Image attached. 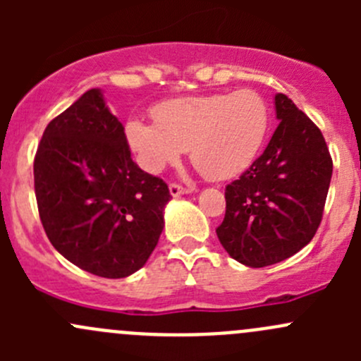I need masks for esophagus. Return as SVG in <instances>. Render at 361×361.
<instances>
[{
  "instance_id": "1",
  "label": "esophagus",
  "mask_w": 361,
  "mask_h": 361,
  "mask_svg": "<svg viewBox=\"0 0 361 361\" xmlns=\"http://www.w3.org/2000/svg\"><path fill=\"white\" fill-rule=\"evenodd\" d=\"M169 192H171V195H173V197H180V195L190 194L192 188L181 187V185H178V183H171L169 185Z\"/></svg>"
}]
</instances>
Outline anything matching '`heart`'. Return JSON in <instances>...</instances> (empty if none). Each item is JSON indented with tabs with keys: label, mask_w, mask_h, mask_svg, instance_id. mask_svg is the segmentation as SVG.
<instances>
[{
	"label": "heart",
	"mask_w": 361,
	"mask_h": 361,
	"mask_svg": "<svg viewBox=\"0 0 361 361\" xmlns=\"http://www.w3.org/2000/svg\"><path fill=\"white\" fill-rule=\"evenodd\" d=\"M155 123L129 118L126 140L141 166L160 173L190 148L204 176L227 180L248 169L269 129L267 101L253 89L180 97L154 108Z\"/></svg>",
	"instance_id": "b5f03b06"
}]
</instances>
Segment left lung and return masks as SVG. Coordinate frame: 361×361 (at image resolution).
<instances>
[{
	"instance_id": "left-lung-1",
	"label": "left lung",
	"mask_w": 361,
	"mask_h": 361,
	"mask_svg": "<svg viewBox=\"0 0 361 361\" xmlns=\"http://www.w3.org/2000/svg\"><path fill=\"white\" fill-rule=\"evenodd\" d=\"M271 141L248 171L225 188L216 235L234 260L265 267L309 245L322 224L332 157L322 130L285 94H276Z\"/></svg>"
}]
</instances>
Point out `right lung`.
<instances>
[{
  "instance_id": "obj_1",
  "label": "right lung",
  "mask_w": 361,
  "mask_h": 361,
  "mask_svg": "<svg viewBox=\"0 0 361 361\" xmlns=\"http://www.w3.org/2000/svg\"><path fill=\"white\" fill-rule=\"evenodd\" d=\"M39 220L71 264L108 279L140 271L157 246L166 181L130 157L123 126L90 89L47 126L35 157Z\"/></svg>"
}]
</instances>
